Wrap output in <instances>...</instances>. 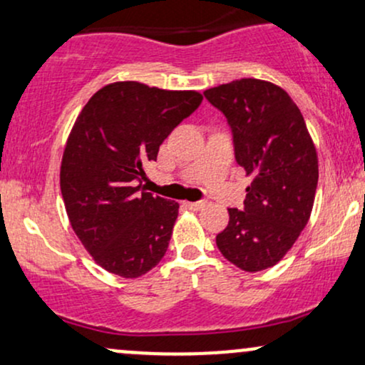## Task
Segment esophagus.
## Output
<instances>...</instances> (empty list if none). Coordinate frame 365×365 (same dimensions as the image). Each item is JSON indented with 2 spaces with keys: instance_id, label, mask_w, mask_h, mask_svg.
<instances>
[{
  "instance_id": "1",
  "label": "esophagus",
  "mask_w": 365,
  "mask_h": 365,
  "mask_svg": "<svg viewBox=\"0 0 365 365\" xmlns=\"http://www.w3.org/2000/svg\"><path fill=\"white\" fill-rule=\"evenodd\" d=\"M185 206L190 209V211H200V209L207 206V202L206 200H199V202H185Z\"/></svg>"
}]
</instances>
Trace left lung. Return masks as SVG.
<instances>
[{
    "label": "left lung",
    "mask_w": 365,
    "mask_h": 365,
    "mask_svg": "<svg viewBox=\"0 0 365 365\" xmlns=\"http://www.w3.org/2000/svg\"><path fill=\"white\" fill-rule=\"evenodd\" d=\"M233 130L237 163L252 183L245 207L228 209L220 252L255 273L278 264L311 217L319 161L299 106L273 82L240 78L204 91Z\"/></svg>",
    "instance_id": "1"
}]
</instances>
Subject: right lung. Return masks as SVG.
<instances>
[{"instance_id":"right-lung-1","label":"right lung","mask_w":365,"mask_h":365,"mask_svg":"<svg viewBox=\"0 0 365 365\" xmlns=\"http://www.w3.org/2000/svg\"><path fill=\"white\" fill-rule=\"evenodd\" d=\"M200 101L197 91L113 82L75 120L61 158L63 202L83 249L108 273L139 278L166 254L180 206L140 190L139 180Z\"/></svg>"}]
</instances>
